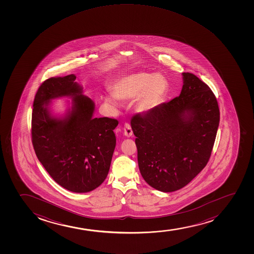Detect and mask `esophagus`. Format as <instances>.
Masks as SVG:
<instances>
[{
  "label": "esophagus",
  "instance_id": "1",
  "mask_svg": "<svg viewBox=\"0 0 254 254\" xmlns=\"http://www.w3.org/2000/svg\"><path fill=\"white\" fill-rule=\"evenodd\" d=\"M124 134H125L126 137H130L132 134H133L131 126L128 123H126L125 126H124Z\"/></svg>",
  "mask_w": 254,
  "mask_h": 254
}]
</instances>
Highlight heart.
Segmentation results:
<instances>
[{
    "label": "heart",
    "instance_id": "b5f03b06",
    "mask_svg": "<svg viewBox=\"0 0 254 254\" xmlns=\"http://www.w3.org/2000/svg\"><path fill=\"white\" fill-rule=\"evenodd\" d=\"M167 86L166 79L161 74L139 72L118 79L112 87V94L115 99L121 102L136 99V111L147 113L159 104ZM106 102L114 103V99L109 97L106 98Z\"/></svg>",
    "mask_w": 254,
    "mask_h": 254
}]
</instances>
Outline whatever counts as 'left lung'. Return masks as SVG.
<instances>
[{"mask_svg": "<svg viewBox=\"0 0 254 254\" xmlns=\"http://www.w3.org/2000/svg\"><path fill=\"white\" fill-rule=\"evenodd\" d=\"M182 74L180 96L134 114L130 122L140 174L163 192L186 187L204 169L219 127V105L212 90L193 73Z\"/></svg>", "mask_w": 254, "mask_h": 254, "instance_id": "left-lung-1", "label": "left lung"}]
</instances>
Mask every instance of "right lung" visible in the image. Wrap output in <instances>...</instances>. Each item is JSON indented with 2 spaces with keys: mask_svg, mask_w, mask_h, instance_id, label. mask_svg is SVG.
Segmentation results:
<instances>
[{
  "mask_svg": "<svg viewBox=\"0 0 254 254\" xmlns=\"http://www.w3.org/2000/svg\"><path fill=\"white\" fill-rule=\"evenodd\" d=\"M74 74L46 79L35 94L31 138L35 154L47 173L65 189L88 192L105 181L116 146L118 120L93 118L95 104L74 80ZM72 96L64 119L50 116L49 101Z\"/></svg>",
  "mask_w": 254,
  "mask_h": 254,
  "instance_id": "1",
  "label": "right lung"
}]
</instances>
